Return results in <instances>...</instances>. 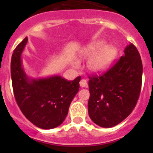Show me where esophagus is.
<instances>
[{
	"instance_id": "obj_1",
	"label": "esophagus",
	"mask_w": 153,
	"mask_h": 153,
	"mask_svg": "<svg viewBox=\"0 0 153 153\" xmlns=\"http://www.w3.org/2000/svg\"><path fill=\"white\" fill-rule=\"evenodd\" d=\"M80 86L81 87H86L87 86V82H86V80L81 79V81H80Z\"/></svg>"
}]
</instances>
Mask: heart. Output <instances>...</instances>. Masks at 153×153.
Returning a JSON list of instances; mask_svg holds the SVG:
<instances>
[{
  "label": "heart",
  "mask_w": 153,
  "mask_h": 153,
  "mask_svg": "<svg viewBox=\"0 0 153 153\" xmlns=\"http://www.w3.org/2000/svg\"><path fill=\"white\" fill-rule=\"evenodd\" d=\"M118 49L112 45L104 46V41L93 42L85 47L80 52L81 59L92 57L87 63L89 70L93 73H102L109 69L116 58ZM74 67H78L79 63L74 61Z\"/></svg>",
  "instance_id": "1"
}]
</instances>
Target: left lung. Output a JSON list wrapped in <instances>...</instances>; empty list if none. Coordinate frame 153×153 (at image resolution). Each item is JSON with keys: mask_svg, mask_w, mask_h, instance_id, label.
<instances>
[{"mask_svg": "<svg viewBox=\"0 0 153 153\" xmlns=\"http://www.w3.org/2000/svg\"><path fill=\"white\" fill-rule=\"evenodd\" d=\"M142 73L140 54L130 43L110 69L101 75H89L88 112L91 120L109 128L129 116L139 98Z\"/></svg>", "mask_w": 153, "mask_h": 153, "instance_id": "left-lung-1", "label": "left lung"}]
</instances>
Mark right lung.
<instances>
[{
  "label": "right lung",
  "instance_id": "right-lung-1",
  "mask_svg": "<svg viewBox=\"0 0 153 153\" xmlns=\"http://www.w3.org/2000/svg\"><path fill=\"white\" fill-rule=\"evenodd\" d=\"M28 38L14 50L11 60V76L16 102L24 116L38 127L53 129L64 122L69 107L79 90L81 76L68 81L55 75L31 79L22 67L21 54Z\"/></svg>",
  "mask_w": 153,
  "mask_h": 153
}]
</instances>
